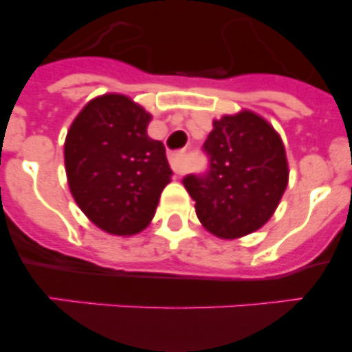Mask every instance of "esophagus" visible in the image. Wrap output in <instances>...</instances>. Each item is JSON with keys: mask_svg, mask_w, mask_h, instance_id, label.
I'll list each match as a JSON object with an SVG mask.
<instances>
[{"mask_svg": "<svg viewBox=\"0 0 352 352\" xmlns=\"http://www.w3.org/2000/svg\"><path fill=\"white\" fill-rule=\"evenodd\" d=\"M183 159H185V152H176L170 155L169 159L170 169H173L176 174H183Z\"/></svg>", "mask_w": 352, "mask_h": 352, "instance_id": "esophagus-1", "label": "esophagus"}]
</instances>
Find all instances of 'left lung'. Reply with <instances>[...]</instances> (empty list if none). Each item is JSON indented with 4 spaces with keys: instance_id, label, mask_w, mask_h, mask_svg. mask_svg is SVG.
I'll list each match as a JSON object with an SVG mask.
<instances>
[{
    "instance_id": "1",
    "label": "left lung",
    "mask_w": 352,
    "mask_h": 352,
    "mask_svg": "<svg viewBox=\"0 0 352 352\" xmlns=\"http://www.w3.org/2000/svg\"><path fill=\"white\" fill-rule=\"evenodd\" d=\"M204 143L209 169L183 178L197 217L212 235L239 239L273 216L289 183L278 133L250 110L212 122Z\"/></svg>"
}]
</instances>
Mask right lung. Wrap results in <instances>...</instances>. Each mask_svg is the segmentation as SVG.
Segmentation results:
<instances>
[{"instance_id":"right-lung-1","label":"right lung","mask_w":352,"mask_h":352,"mask_svg":"<svg viewBox=\"0 0 352 352\" xmlns=\"http://www.w3.org/2000/svg\"><path fill=\"white\" fill-rule=\"evenodd\" d=\"M150 116L124 95L98 96L74 119L63 146L79 209L112 235H133L155 214L170 182L162 142L146 135Z\"/></svg>"}]
</instances>
